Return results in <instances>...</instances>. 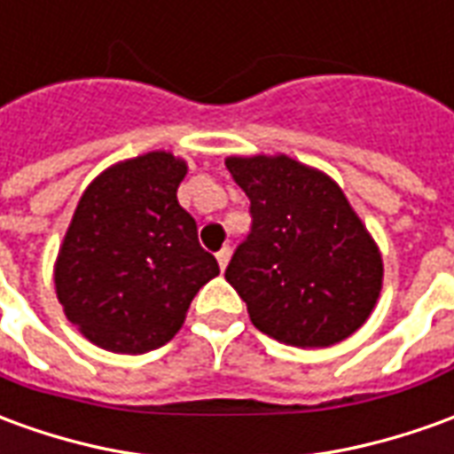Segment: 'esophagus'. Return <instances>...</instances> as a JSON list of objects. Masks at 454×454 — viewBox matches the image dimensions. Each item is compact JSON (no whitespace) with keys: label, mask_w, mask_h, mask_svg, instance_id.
Wrapping results in <instances>:
<instances>
[{"label":"esophagus","mask_w":454,"mask_h":454,"mask_svg":"<svg viewBox=\"0 0 454 454\" xmlns=\"http://www.w3.org/2000/svg\"><path fill=\"white\" fill-rule=\"evenodd\" d=\"M216 260H218V265H221V270H226V265H228V260H231V248H221L216 253Z\"/></svg>","instance_id":"obj_1"}]
</instances>
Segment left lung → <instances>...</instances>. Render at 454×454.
<instances>
[{
  "label": "left lung",
  "instance_id": "obj_1",
  "mask_svg": "<svg viewBox=\"0 0 454 454\" xmlns=\"http://www.w3.org/2000/svg\"><path fill=\"white\" fill-rule=\"evenodd\" d=\"M253 231L226 268L262 334L297 348L351 337L383 287L376 240L329 174L287 154L228 157Z\"/></svg>",
  "mask_w": 454,
  "mask_h": 454
}]
</instances>
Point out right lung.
I'll return each mask as SVG.
<instances>
[{
  "label": "right lung",
  "mask_w": 454,
  "mask_h": 454,
  "mask_svg": "<svg viewBox=\"0 0 454 454\" xmlns=\"http://www.w3.org/2000/svg\"><path fill=\"white\" fill-rule=\"evenodd\" d=\"M186 161L147 152L100 172L81 196L53 265L63 315L95 347L147 354L182 329L218 262L176 199Z\"/></svg>",
  "instance_id": "add662e5"
}]
</instances>
